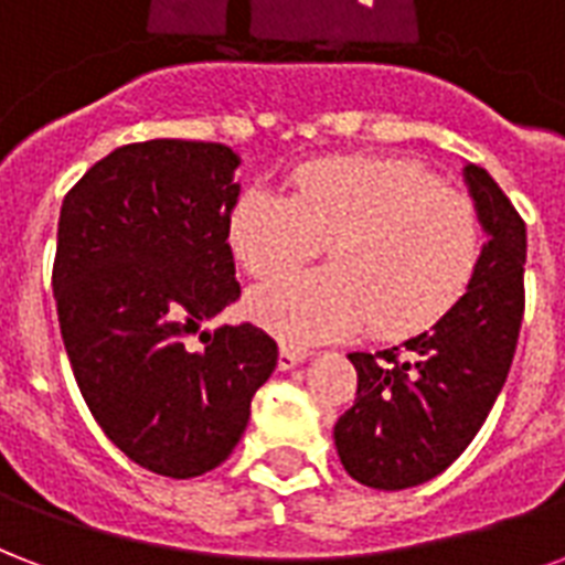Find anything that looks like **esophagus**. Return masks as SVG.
Here are the masks:
<instances>
[{
    "label": "esophagus",
    "instance_id": "obj_1",
    "mask_svg": "<svg viewBox=\"0 0 565 565\" xmlns=\"http://www.w3.org/2000/svg\"><path fill=\"white\" fill-rule=\"evenodd\" d=\"M308 355L311 352L308 350H296V347H281V352H278V367L281 370H292L296 364H301V361H308Z\"/></svg>",
    "mask_w": 565,
    "mask_h": 565
}]
</instances>
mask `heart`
<instances>
[{
	"label": "heart",
	"mask_w": 565,
	"mask_h": 565,
	"mask_svg": "<svg viewBox=\"0 0 565 565\" xmlns=\"http://www.w3.org/2000/svg\"><path fill=\"white\" fill-rule=\"evenodd\" d=\"M227 243L254 278H278L329 243V269L257 287L248 313L287 343L408 338L445 317L480 266V215L412 159L308 162L290 198L254 183L227 215Z\"/></svg>",
	"instance_id": "obj_1"
}]
</instances>
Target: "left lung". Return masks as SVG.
I'll return each instance as SVG.
<instances>
[{"label": "left lung", "instance_id": "1", "mask_svg": "<svg viewBox=\"0 0 565 565\" xmlns=\"http://www.w3.org/2000/svg\"><path fill=\"white\" fill-rule=\"evenodd\" d=\"M486 245L471 287L403 347L350 352L355 406L334 424L352 480L399 492L433 480L473 441L510 373L524 317L527 231L492 174L465 162Z\"/></svg>", "mask_w": 565, "mask_h": 565}]
</instances>
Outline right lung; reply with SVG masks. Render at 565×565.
Instances as JSON below:
<instances>
[{"mask_svg": "<svg viewBox=\"0 0 565 565\" xmlns=\"http://www.w3.org/2000/svg\"><path fill=\"white\" fill-rule=\"evenodd\" d=\"M239 162L215 141L124 145L85 171L58 215L53 292L76 385L111 445L174 480L234 454L278 364L252 322L186 347L239 296L227 243Z\"/></svg>", "mask_w": 565, "mask_h": 565, "instance_id": "right-lung-1", "label": "right lung"}]
</instances>
